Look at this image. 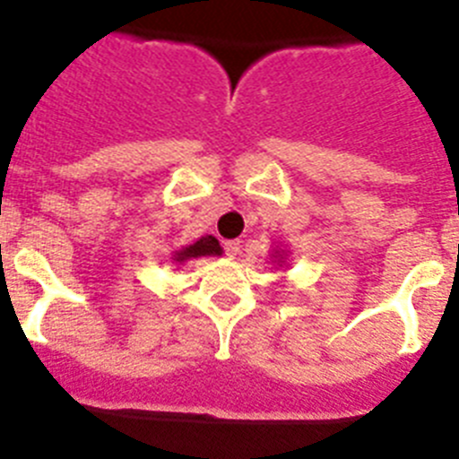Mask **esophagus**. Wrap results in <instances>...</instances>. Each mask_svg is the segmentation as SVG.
Returning <instances> with one entry per match:
<instances>
[{
    "label": "esophagus",
    "instance_id": "1",
    "mask_svg": "<svg viewBox=\"0 0 459 459\" xmlns=\"http://www.w3.org/2000/svg\"><path fill=\"white\" fill-rule=\"evenodd\" d=\"M224 251L229 257H235L239 253V239H229V242H224Z\"/></svg>",
    "mask_w": 459,
    "mask_h": 459
}]
</instances>
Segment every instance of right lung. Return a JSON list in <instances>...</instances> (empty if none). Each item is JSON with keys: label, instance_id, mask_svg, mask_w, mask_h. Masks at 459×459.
I'll return each instance as SVG.
<instances>
[{"label": "right lung", "instance_id": "obj_1", "mask_svg": "<svg viewBox=\"0 0 459 459\" xmlns=\"http://www.w3.org/2000/svg\"><path fill=\"white\" fill-rule=\"evenodd\" d=\"M202 255H221V247L212 235H206V238H199L195 244H188L181 251H175V262H186L190 257H202Z\"/></svg>", "mask_w": 459, "mask_h": 459}]
</instances>
